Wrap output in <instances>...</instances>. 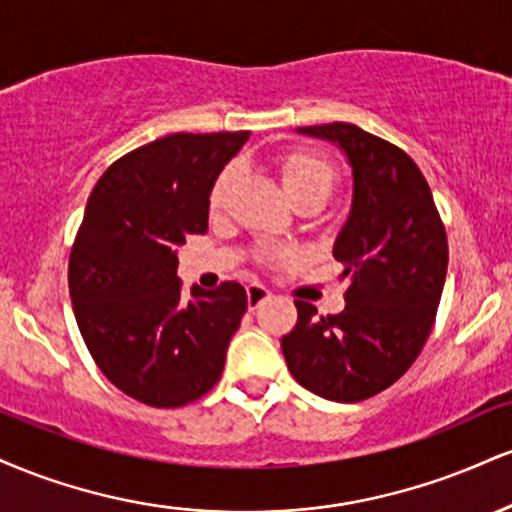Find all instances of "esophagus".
I'll list each match as a JSON object with an SVG mask.
<instances>
[{"label":"esophagus","mask_w":512,"mask_h":512,"mask_svg":"<svg viewBox=\"0 0 512 512\" xmlns=\"http://www.w3.org/2000/svg\"><path fill=\"white\" fill-rule=\"evenodd\" d=\"M272 298V293H269L267 286L262 284H250L248 286V305L250 310H257L264 301H269Z\"/></svg>","instance_id":"1"}]
</instances>
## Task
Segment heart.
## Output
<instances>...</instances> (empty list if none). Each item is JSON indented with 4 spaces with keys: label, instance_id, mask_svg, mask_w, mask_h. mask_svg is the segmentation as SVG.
<instances>
[{
    "label": "heart",
    "instance_id": "b5f03b06",
    "mask_svg": "<svg viewBox=\"0 0 512 512\" xmlns=\"http://www.w3.org/2000/svg\"><path fill=\"white\" fill-rule=\"evenodd\" d=\"M279 178L284 185L286 195L293 204L301 202H315L325 204L337 190V168L327 156L317 154L310 149H296L281 156L279 161ZM240 180V166H226L216 178L214 187L209 192V207L211 211H221L231 199L233 190H236Z\"/></svg>",
    "mask_w": 512,
    "mask_h": 512
}]
</instances>
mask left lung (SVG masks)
Masks as SVG:
<instances>
[{
    "instance_id": "1",
    "label": "left lung",
    "mask_w": 512,
    "mask_h": 512,
    "mask_svg": "<svg viewBox=\"0 0 512 512\" xmlns=\"http://www.w3.org/2000/svg\"><path fill=\"white\" fill-rule=\"evenodd\" d=\"M296 132L337 144L351 166V211L332 248L349 289L337 315L296 301L298 322L281 351L305 390L361 402L402 378L424 349L448 274V238L426 178L395 144L349 122Z\"/></svg>"
}]
</instances>
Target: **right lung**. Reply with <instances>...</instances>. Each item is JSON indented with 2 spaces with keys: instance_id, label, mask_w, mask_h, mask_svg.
<instances>
[{
  "instance_id": "right-lung-1",
  "label": "right lung",
  "mask_w": 512,
  "mask_h": 512,
  "mask_svg": "<svg viewBox=\"0 0 512 512\" xmlns=\"http://www.w3.org/2000/svg\"><path fill=\"white\" fill-rule=\"evenodd\" d=\"M250 132L168 134L122 156L88 197L69 255L76 325L105 378L173 409L207 395L248 310L236 281L182 296L178 250L207 233L209 192Z\"/></svg>"
}]
</instances>
